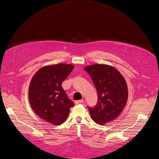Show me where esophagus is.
Here are the masks:
<instances>
[{
    "mask_svg": "<svg viewBox=\"0 0 159 159\" xmlns=\"http://www.w3.org/2000/svg\"><path fill=\"white\" fill-rule=\"evenodd\" d=\"M84 102V100L83 99H81V100H78V101H75V103L76 104H80Z\"/></svg>",
    "mask_w": 159,
    "mask_h": 159,
    "instance_id": "34e87169",
    "label": "esophagus"
}]
</instances>
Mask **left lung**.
<instances>
[{"instance_id":"8db88e82","label":"left lung","mask_w":159,"mask_h":159,"mask_svg":"<svg viewBox=\"0 0 159 159\" xmlns=\"http://www.w3.org/2000/svg\"><path fill=\"white\" fill-rule=\"evenodd\" d=\"M84 69L90 75L98 94V102L89 107L92 120L99 125L116 120L127 103L128 91L124 76L113 66L95 64Z\"/></svg>"}]
</instances>
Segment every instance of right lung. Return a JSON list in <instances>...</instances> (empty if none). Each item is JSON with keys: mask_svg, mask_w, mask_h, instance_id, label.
<instances>
[{"mask_svg": "<svg viewBox=\"0 0 159 159\" xmlns=\"http://www.w3.org/2000/svg\"><path fill=\"white\" fill-rule=\"evenodd\" d=\"M74 67L62 63L45 66L32 77L29 101L39 118L53 125L62 124L67 119L74 103L68 98L61 84Z\"/></svg>", "mask_w": 159, "mask_h": 159, "instance_id": "add662e5", "label": "right lung"}]
</instances>
